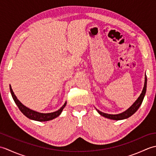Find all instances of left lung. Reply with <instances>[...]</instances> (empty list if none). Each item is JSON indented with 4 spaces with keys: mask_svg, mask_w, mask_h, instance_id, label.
<instances>
[{
    "mask_svg": "<svg viewBox=\"0 0 156 156\" xmlns=\"http://www.w3.org/2000/svg\"><path fill=\"white\" fill-rule=\"evenodd\" d=\"M146 89H147V77H146V75H145L144 86V88H143V90H142L141 93L140 94V97H139L137 98V100L133 102V104L130 107L128 108L127 110L121 112V113L112 115V114L105 113V112H101L99 110H98L97 108H95L99 114H100L101 116H102V117H105V118L112 119V120H116V121L122 120V119H126L130 117L131 116L133 115L135 113V112L138 110V108H140V107L142 103V102H143V101H144V97L145 95V93H146Z\"/></svg>",
    "mask_w": 156,
    "mask_h": 156,
    "instance_id": "1",
    "label": "left lung"
}]
</instances>
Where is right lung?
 Instances as JSON below:
<instances>
[{
  "label": "right lung",
  "instance_id": "1",
  "mask_svg": "<svg viewBox=\"0 0 156 156\" xmlns=\"http://www.w3.org/2000/svg\"><path fill=\"white\" fill-rule=\"evenodd\" d=\"M10 90H11V93L13 100H14L16 105H17L19 110L21 111V112L23 115L26 116L27 118L31 119V120L40 121V122L52 120V119L58 117V116L60 115L63 109L64 108V107L66 105V103H67V102L66 101L65 103L63 105L62 107L59 109H58V111H56L55 112H49V113H42V112H37L35 111L32 110V109H30L29 108L25 107L24 105H23L21 102L18 100V98H16L14 92L12 91V89L11 88V85H10Z\"/></svg>",
  "mask_w": 156,
  "mask_h": 156
}]
</instances>
